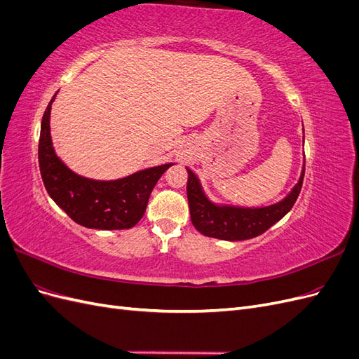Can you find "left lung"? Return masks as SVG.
Returning a JSON list of instances; mask_svg holds the SVG:
<instances>
[{"label": "left lung", "mask_w": 359, "mask_h": 359, "mask_svg": "<svg viewBox=\"0 0 359 359\" xmlns=\"http://www.w3.org/2000/svg\"><path fill=\"white\" fill-rule=\"evenodd\" d=\"M187 172V199L193 226L205 236L226 241H243L264 233L292 210L299 196L306 166L302 168L298 184L287 196L264 208L215 205L205 196L198 177L189 168Z\"/></svg>", "instance_id": "1"}]
</instances>
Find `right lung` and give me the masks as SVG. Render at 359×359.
<instances>
[{
    "mask_svg": "<svg viewBox=\"0 0 359 359\" xmlns=\"http://www.w3.org/2000/svg\"><path fill=\"white\" fill-rule=\"evenodd\" d=\"M52 97L41 119L39 166L43 184L60 208L73 222L90 229H130L142 219L149 194L173 163L149 168L115 181L83 178L58 158L50 139Z\"/></svg>",
    "mask_w": 359,
    "mask_h": 359,
    "instance_id": "right-lung-1",
    "label": "right lung"
}]
</instances>
